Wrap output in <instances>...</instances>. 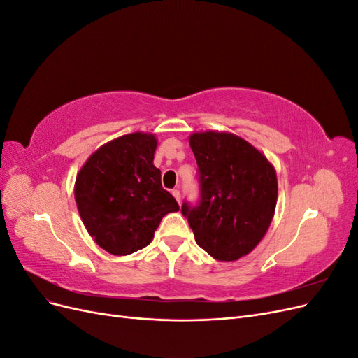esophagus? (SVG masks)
Wrapping results in <instances>:
<instances>
[{
  "mask_svg": "<svg viewBox=\"0 0 358 358\" xmlns=\"http://www.w3.org/2000/svg\"><path fill=\"white\" fill-rule=\"evenodd\" d=\"M171 194H173V197L176 199V201H178V203H180V191H179V189H173V191H171Z\"/></svg>",
  "mask_w": 358,
  "mask_h": 358,
  "instance_id": "1",
  "label": "esophagus"
}]
</instances>
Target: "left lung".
I'll use <instances>...</instances> for the list:
<instances>
[{"label": "left lung", "instance_id": "obj_1", "mask_svg": "<svg viewBox=\"0 0 358 358\" xmlns=\"http://www.w3.org/2000/svg\"><path fill=\"white\" fill-rule=\"evenodd\" d=\"M189 145L197 161L200 197L183 201L200 248L220 262H234L252 251L272 222L276 173L267 158L229 133H196Z\"/></svg>", "mask_w": 358, "mask_h": 358}]
</instances>
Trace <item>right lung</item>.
<instances>
[{
    "instance_id": "right-lung-1",
    "label": "right lung",
    "mask_w": 358,
    "mask_h": 358,
    "mask_svg": "<svg viewBox=\"0 0 358 358\" xmlns=\"http://www.w3.org/2000/svg\"><path fill=\"white\" fill-rule=\"evenodd\" d=\"M155 149L152 134L122 136L92 154L76 178L74 197L86 230L113 255L148 246L162 216L179 210L161 185Z\"/></svg>"
}]
</instances>
